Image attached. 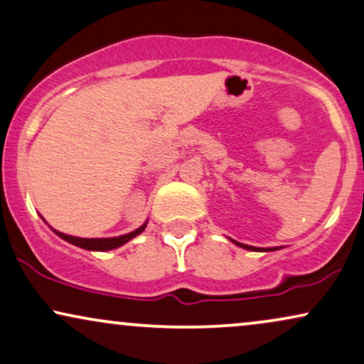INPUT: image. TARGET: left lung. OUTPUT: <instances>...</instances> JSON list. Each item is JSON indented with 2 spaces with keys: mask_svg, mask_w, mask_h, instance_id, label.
Masks as SVG:
<instances>
[{
  "mask_svg": "<svg viewBox=\"0 0 364 364\" xmlns=\"http://www.w3.org/2000/svg\"><path fill=\"white\" fill-rule=\"evenodd\" d=\"M237 245H240V247H243V248H247V250H254V252H260V248H257V247H250V245H243V243H238V242H235ZM262 250H264V248H262ZM269 250H279L277 247H272V248H269ZM267 252V250H265Z\"/></svg>",
  "mask_w": 364,
  "mask_h": 364,
  "instance_id": "1",
  "label": "left lung"
}]
</instances>
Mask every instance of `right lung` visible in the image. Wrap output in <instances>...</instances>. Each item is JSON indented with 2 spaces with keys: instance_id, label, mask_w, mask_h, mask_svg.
Returning <instances> with one entry per match:
<instances>
[{
  "instance_id": "add662e5",
  "label": "right lung",
  "mask_w": 364,
  "mask_h": 364,
  "mask_svg": "<svg viewBox=\"0 0 364 364\" xmlns=\"http://www.w3.org/2000/svg\"><path fill=\"white\" fill-rule=\"evenodd\" d=\"M146 228V223L139 227L134 232L127 233V235H121V237H114V238H79V237H70V235H65V233L62 232H57V230H53L55 233L60 238H63V240L73 243V245L77 247H82L85 248V250H99V252H105V250H112V248H117L124 245V243L131 240V238H134L136 235H139L142 233V230Z\"/></svg>"
}]
</instances>
